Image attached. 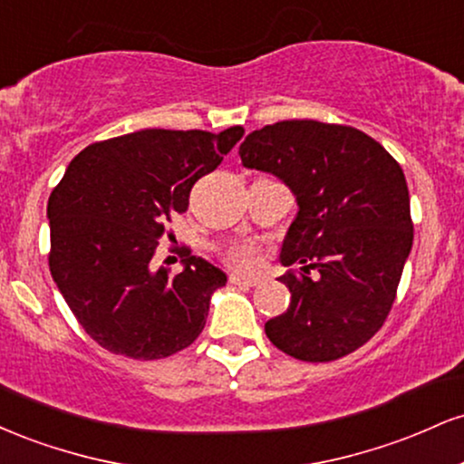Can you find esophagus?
<instances>
[{"label":"esophagus","instance_id":"34e87169","mask_svg":"<svg viewBox=\"0 0 464 464\" xmlns=\"http://www.w3.org/2000/svg\"><path fill=\"white\" fill-rule=\"evenodd\" d=\"M228 281H231L233 285H239V287L257 285V279H250V276H239V275H231L228 276Z\"/></svg>","mask_w":464,"mask_h":464}]
</instances>
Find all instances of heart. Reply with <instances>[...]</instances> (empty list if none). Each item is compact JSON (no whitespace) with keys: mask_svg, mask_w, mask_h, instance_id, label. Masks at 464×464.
I'll use <instances>...</instances> for the list:
<instances>
[{"mask_svg":"<svg viewBox=\"0 0 464 464\" xmlns=\"http://www.w3.org/2000/svg\"><path fill=\"white\" fill-rule=\"evenodd\" d=\"M262 262V246L255 242H237L227 250V264L239 273H250Z\"/></svg>","mask_w":464,"mask_h":464,"instance_id":"b5f03b06","label":"heart"}]
</instances>
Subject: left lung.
<instances>
[{"label": "left lung", "mask_w": 464, "mask_h": 464, "mask_svg": "<svg viewBox=\"0 0 464 464\" xmlns=\"http://www.w3.org/2000/svg\"><path fill=\"white\" fill-rule=\"evenodd\" d=\"M239 159L279 177L299 202L281 262L301 270L279 276L290 305L266 323V335L303 362L353 353L386 323L412 248L401 165L366 132L314 120L253 130Z\"/></svg>", "instance_id": "8db88e82"}]
</instances>
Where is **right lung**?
<instances>
[{
    "instance_id": "obj_1",
    "label": "right lung",
    "mask_w": 464,
    "mask_h": 464,
    "mask_svg": "<svg viewBox=\"0 0 464 464\" xmlns=\"http://www.w3.org/2000/svg\"><path fill=\"white\" fill-rule=\"evenodd\" d=\"M222 132L148 129L95 141L69 163L47 200L50 273L69 310L100 347L161 360L189 347L227 275L179 248L185 268L154 270L168 222L189 191L242 140Z\"/></svg>"
}]
</instances>
